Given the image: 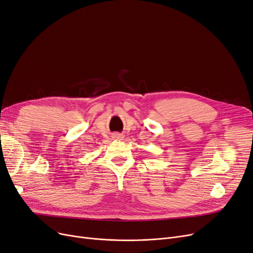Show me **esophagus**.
<instances>
[{"label": "esophagus", "mask_w": 253, "mask_h": 253, "mask_svg": "<svg viewBox=\"0 0 253 253\" xmlns=\"http://www.w3.org/2000/svg\"><path fill=\"white\" fill-rule=\"evenodd\" d=\"M113 138L116 139V140H121L124 138V135L123 134H119V133H114L113 134Z\"/></svg>", "instance_id": "34e87169"}]
</instances>
